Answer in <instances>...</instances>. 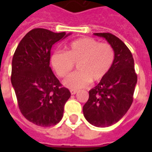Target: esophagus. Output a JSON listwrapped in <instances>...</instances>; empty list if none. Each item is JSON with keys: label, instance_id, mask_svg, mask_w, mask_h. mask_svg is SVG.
Masks as SVG:
<instances>
[{"label": "esophagus", "instance_id": "1", "mask_svg": "<svg viewBox=\"0 0 152 152\" xmlns=\"http://www.w3.org/2000/svg\"><path fill=\"white\" fill-rule=\"evenodd\" d=\"M70 92H71V94H72V95H74V94H76V93L78 92V91H77V90H74V89H72V90H71Z\"/></svg>", "mask_w": 152, "mask_h": 152}]
</instances>
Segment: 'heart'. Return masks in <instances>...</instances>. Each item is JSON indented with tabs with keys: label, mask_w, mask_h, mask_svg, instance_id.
Instances as JSON below:
<instances>
[{
	"label": "heart",
	"mask_w": 152,
	"mask_h": 152,
	"mask_svg": "<svg viewBox=\"0 0 152 152\" xmlns=\"http://www.w3.org/2000/svg\"><path fill=\"white\" fill-rule=\"evenodd\" d=\"M115 59L113 47L99 43L93 38H80L68 45L66 52L56 51L51 56V64L60 77H65L77 64L78 72L63 80V86L70 89H80L91 81L99 82L105 78Z\"/></svg>",
	"instance_id": "1"
}]
</instances>
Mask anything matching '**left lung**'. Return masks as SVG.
Wrapping results in <instances>:
<instances>
[{"mask_svg":"<svg viewBox=\"0 0 152 152\" xmlns=\"http://www.w3.org/2000/svg\"><path fill=\"white\" fill-rule=\"evenodd\" d=\"M104 38L114 49L115 59L104 79L89 91L83 107L86 121L96 127H108L126 114L133 102L137 77L134 61L125 44L111 33H94Z\"/></svg>","mask_w":152,"mask_h":152,"instance_id":"8db88e82","label":"left lung"}]
</instances>
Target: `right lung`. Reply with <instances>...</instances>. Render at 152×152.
<instances>
[{
  "mask_svg": "<svg viewBox=\"0 0 152 152\" xmlns=\"http://www.w3.org/2000/svg\"><path fill=\"white\" fill-rule=\"evenodd\" d=\"M70 35L32 29L19 42L13 57L11 83L18 107L28 121L38 126L58 124L71 97L50 66L52 46Z\"/></svg>",
  "mask_w": 152,
  "mask_h": 152,
  "instance_id": "add662e5",
  "label": "right lung"
}]
</instances>
